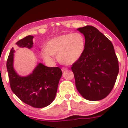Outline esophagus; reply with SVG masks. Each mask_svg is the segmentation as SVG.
<instances>
[{"mask_svg": "<svg viewBox=\"0 0 128 128\" xmlns=\"http://www.w3.org/2000/svg\"><path fill=\"white\" fill-rule=\"evenodd\" d=\"M67 70H68V68H66V67H62V69H61V70H62V72H64L67 71Z\"/></svg>", "mask_w": 128, "mask_h": 128, "instance_id": "34e87169", "label": "esophagus"}]
</instances>
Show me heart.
<instances>
[{
  "mask_svg": "<svg viewBox=\"0 0 128 128\" xmlns=\"http://www.w3.org/2000/svg\"><path fill=\"white\" fill-rule=\"evenodd\" d=\"M86 48V40L82 34L69 33L50 39L46 42L41 56L48 64L55 62L54 55H57L60 62L72 65L80 59Z\"/></svg>",
  "mask_w": 128,
  "mask_h": 128,
  "instance_id": "obj_1",
  "label": "heart"
}]
</instances>
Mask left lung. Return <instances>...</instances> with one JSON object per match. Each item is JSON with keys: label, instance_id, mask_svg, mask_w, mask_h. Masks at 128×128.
I'll return each mask as SVG.
<instances>
[{"label": "left lung", "instance_id": "left-lung-1", "mask_svg": "<svg viewBox=\"0 0 128 128\" xmlns=\"http://www.w3.org/2000/svg\"><path fill=\"white\" fill-rule=\"evenodd\" d=\"M77 30L84 36L82 56L72 66L76 87L91 101L104 99L111 92L118 73V62L111 41L92 26Z\"/></svg>", "mask_w": 128, "mask_h": 128}]
</instances>
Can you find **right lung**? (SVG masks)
Here are the masks:
<instances>
[{"mask_svg":"<svg viewBox=\"0 0 128 128\" xmlns=\"http://www.w3.org/2000/svg\"><path fill=\"white\" fill-rule=\"evenodd\" d=\"M34 36H28L16 42L19 48L31 49ZM15 50L12 48L6 62L10 84L12 92L23 102L32 107L44 108L55 99L58 83L62 73L59 67H49L39 62L32 72L20 76L14 67Z\"/></svg>","mask_w":128,"mask_h":128,"instance_id":"1","label":"right lung"}]
</instances>
